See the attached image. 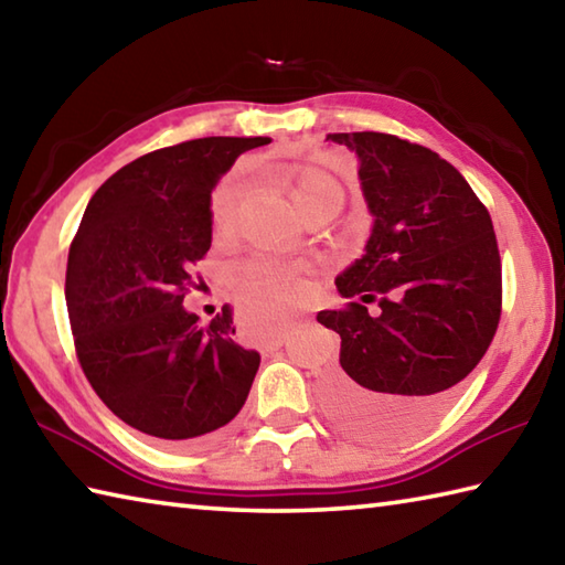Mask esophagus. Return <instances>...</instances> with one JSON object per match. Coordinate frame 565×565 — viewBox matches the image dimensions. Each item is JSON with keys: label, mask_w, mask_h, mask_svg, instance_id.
<instances>
[{"label": "esophagus", "mask_w": 565, "mask_h": 565, "mask_svg": "<svg viewBox=\"0 0 565 565\" xmlns=\"http://www.w3.org/2000/svg\"><path fill=\"white\" fill-rule=\"evenodd\" d=\"M286 342V328H276V330H271V333L262 340V348L264 350H276V348H281Z\"/></svg>", "instance_id": "esophagus-1"}]
</instances>
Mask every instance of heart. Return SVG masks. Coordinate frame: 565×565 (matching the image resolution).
I'll return each mask as SVG.
<instances>
[{
  "label": "heart",
  "mask_w": 565,
  "mask_h": 565,
  "mask_svg": "<svg viewBox=\"0 0 565 565\" xmlns=\"http://www.w3.org/2000/svg\"><path fill=\"white\" fill-rule=\"evenodd\" d=\"M333 193H338V185L316 171L296 173L291 179V195L301 213ZM239 195V173L232 171L223 175L213 195H210V220H213L215 230L223 232L235 225ZM235 289L239 294L247 326H252L257 333H267L301 291V267L296 262L264 257L262 254V257H252L245 264H239V269L235 271Z\"/></svg>",
  "instance_id": "heart-1"
}]
</instances>
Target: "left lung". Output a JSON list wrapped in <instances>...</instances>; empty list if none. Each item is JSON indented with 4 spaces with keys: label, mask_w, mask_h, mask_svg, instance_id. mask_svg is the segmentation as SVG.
Here are the masks:
<instances>
[{
    "label": "left lung",
    "mask_w": 565,
    "mask_h": 565,
    "mask_svg": "<svg viewBox=\"0 0 565 565\" xmlns=\"http://www.w3.org/2000/svg\"><path fill=\"white\" fill-rule=\"evenodd\" d=\"M360 159L374 227L335 286L348 298L318 323L340 335L323 384L335 422L374 440L430 426L478 367L502 316L492 217L456 166L382 131L328 135ZM377 300L383 313L370 317Z\"/></svg>",
    "instance_id": "1"
}]
</instances>
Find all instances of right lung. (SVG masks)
<instances>
[{"label":"right lung","instance_id":"right-lung-1","mask_svg":"<svg viewBox=\"0 0 565 565\" xmlns=\"http://www.w3.org/2000/svg\"><path fill=\"white\" fill-rule=\"evenodd\" d=\"M267 137H203L143 153L97 188L68 252L75 355L99 399L169 448L205 440L245 406L259 352L225 303L207 326L183 308L210 242V193Z\"/></svg>","mask_w":565,"mask_h":565}]
</instances>
